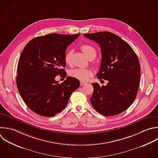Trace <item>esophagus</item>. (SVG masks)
Instances as JSON below:
<instances>
[{
	"label": "esophagus",
	"instance_id": "obj_1",
	"mask_svg": "<svg viewBox=\"0 0 158 158\" xmlns=\"http://www.w3.org/2000/svg\"><path fill=\"white\" fill-rule=\"evenodd\" d=\"M85 84H86V82L82 81H80V85H81V86H82V85H85Z\"/></svg>",
	"mask_w": 158,
	"mask_h": 158
}]
</instances>
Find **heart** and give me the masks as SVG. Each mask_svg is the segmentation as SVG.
<instances>
[{
  "label": "heart",
  "instance_id": "obj_1",
  "mask_svg": "<svg viewBox=\"0 0 158 158\" xmlns=\"http://www.w3.org/2000/svg\"><path fill=\"white\" fill-rule=\"evenodd\" d=\"M81 49L89 59H94L96 56V50L94 47L91 45L86 44H83L81 46ZM72 55L73 52L72 51H69L66 52L64 57V60L66 64H71ZM69 75L71 77L77 78L80 81H85L93 76V72L91 69H74L69 72Z\"/></svg>",
  "mask_w": 158,
  "mask_h": 158
}]
</instances>
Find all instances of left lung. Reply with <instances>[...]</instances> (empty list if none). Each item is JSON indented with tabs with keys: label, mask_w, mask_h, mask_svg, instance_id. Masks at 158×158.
Returning <instances> with one entry per match:
<instances>
[{
	"label": "left lung",
	"mask_w": 158,
	"mask_h": 158,
	"mask_svg": "<svg viewBox=\"0 0 158 158\" xmlns=\"http://www.w3.org/2000/svg\"><path fill=\"white\" fill-rule=\"evenodd\" d=\"M98 43L101 50L98 79L108 81L106 86L93 83L90 98L94 109L106 116L119 114L135 101L140 81V64L131 46L114 33L103 31L85 34Z\"/></svg>",
	"instance_id": "obj_1"
}]
</instances>
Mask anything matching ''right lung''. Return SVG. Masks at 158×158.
Returning a JSON list of instances; mask_svg holds the SVG:
<instances>
[{"label": "right lung", "instance_id": "obj_1", "mask_svg": "<svg viewBox=\"0 0 158 158\" xmlns=\"http://www.w3.org/2000/svg\"><path fill=\"white\" fill-rule=\"evenodd\" d=\"M79 35L49 34L33 38L24 48L17 67V86L25 103L37 114L55 116L79 87V80L72 77L60 84L55 80L59 74L65 75L62 69L66 66V49Z\"/></svg>", "mask_w": 158, "mask_h": 158}]
</instances>
